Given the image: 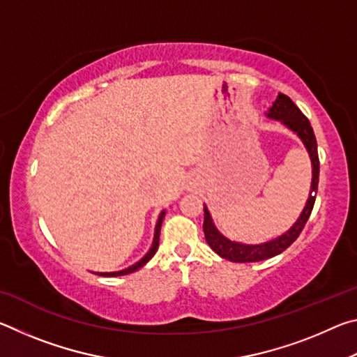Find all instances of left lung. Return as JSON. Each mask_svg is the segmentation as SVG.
I'll list each match as a JSON object with an SVG mask.
<instances>
[{"label": "left lung", "mask_w": 357, "mask_h": 357, "mask_svg": "<svg viewBox=\"0 0 357 357\" xmlns=\"http://www.w3.org/2000/svg\"><path fill=\"white\" fill-rule=\"evenodd\" d=\"M266 118L279 121L280 124L285 126L287 129L294 132L299 137V140L304 144L307 153H309L310 162H312V184H310V193L307 198V203L304 209H302L301 215L298 217L291 228L287 229L285 233L280 234L271 241H266L261 244H244L236 243L223 236V234L217 229L214 225L213 217L206 204H204V222H203V231L206 243L209 244L217 255L222 258L229 259L233 263H253V261H261V259H268L271 257H275L282 253L285 249H288L296 239H298L302 228L305 227V222L309 220L312 214L313 204H315L317 190H318V176H319V159H318V146H317V138L313 134V129L310 126V121L307 119L298 107L294 105V102L288 98V96L279 93L277 99L273 102V107L264 113Z\"/></svg>", "instance_id": "8db88e82"}]
</instances>
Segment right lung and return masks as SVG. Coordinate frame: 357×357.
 Returning <instances> with one entry per match:
<instances>
[{"label": "right lung", "mask_w": 357, "mask_h": 357, "mask_svg": "<svg viewBox=\"0 0 357 357\" xmlns=\"http://www.w3.org/2000/svg\"><path fill=\"white\" fill-rule=\"evenodd\" d=\"M164 217H165V209L162 211L159 214V219H157L155 223V228H154V238H153V244H151L149 250L146 252V255H144L142 259H138L137 263H134L129 268L126 269H121V271H113V273H94L98 275H104V277H118V275H126V274H130V273H135L137 269H140L142 266L146 264L151 258L154 257V253L159 249V236H160V227H162V222H164Z\"/></svg>", "instance_id": "right-lung-1"}]
</instances>
